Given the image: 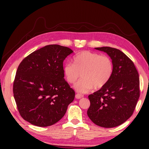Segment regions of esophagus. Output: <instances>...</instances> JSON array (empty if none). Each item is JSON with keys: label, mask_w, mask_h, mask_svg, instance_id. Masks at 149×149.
<instances>
[{"label": "esophagus", "mask_w": 149, "mask_h": 149, "mask_svg": "<svg viewBox=\"0 0 149 149\" xmlns=\"http://www.w3.org/2000/svg\"><path fill=\"white\" fill-rule=\"evenodd\" d=\"M83 95H81V94L77 93L76 95H75V98H76L77 99H81V98H83Z\"/></svg>", "instance_id": "obj_1"}]
</instances>
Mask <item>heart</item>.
<instances>
[{
	"instance_id": "1",
	"label": "heart",
	"mask_w": 149,
	"mask_h": 149,
	"mask_svg": "<svg viewBox=\"0 0 149 149\" xmlns=\"http://www.w3.org/2000/svg\"><path fill=\"white\" fill-rule=\"evenodd\" d=\"M63 70L69 84H74L81 75L82 79L74 88L78 92L87 93L93 88L100 89L108 83L113 74V64L107 55L84 50L73 57L72 63H65Z\"/></svg>"
}]
</instances>
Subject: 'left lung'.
<instances>
[{"mask_svg": "<svg viewBox=\"0 0 149 149\" xmlns=\"http://www.w3.org/2000/svg\"><path fill=\"white\" fill-rule=\"evenodd\" d=\"M95 49L106 52L113 64L112 76L105 86L88 96L87 115L95 124L106 128L122 124L133 113L140 97V79L134 63L124 53L109 47Z\"/></svg>", "mask_w": 149, "mask_h": 149, "instance_id": "left-lung-1", "label": "left lung"}]
</instances>
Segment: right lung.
Instances as JSON below:
<instances>
[{"instance_id": "obj_1", "label": "right lung", "mask_w": 149, "mask_h": 149, "mask_svg": "<svg viewBox=\"0 0 149 149\" xmlns=\"http://www.w3.org/2000/svg\"><path fill=\"white\" fill-rule=\"evenodd\" d=\"M67 47L49 45L32 52L20 63L13 82L19 113L39 127L61 120L74 99L75 91L64 79L63 61L72 53Z\"/></svg>"}]
</instances>
